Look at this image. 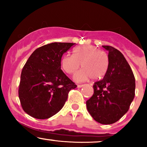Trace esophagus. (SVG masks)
Listing matches in <instances>:
<instances>
[{
	"instance_id": "obj_1",
	"label": "esophagus",
	"mask_w": 147,
	"mask_h": 147,
	"mask_svg": "<svg viewBox=\"0 0 147 147\" xmlns=\"http://www.w3.org/2000/svg\"><path fill=\"white\" fill-rule=\"evenodd\" d=\"M83 86H84V84H82V85H77V87L78 88H82Z\"/></svg>"
}]
</instances>
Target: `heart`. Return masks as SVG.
<instances>
[{"mask_svg": "<svg viewBox=\"0 0 147 147\" xmlns=\"http://www.w3.org/2000/svg\"><path fill=\"white\" fill-rule=\"evenodd\" d=\"M74 55L62 57L61 66L70 75L75 74L82 64L83 68L74 77L76 82H85L92 77L94 80L102 79L107 73L109 58L105 52L94 45H83L74 50Z\"/></svg>", "mask_w": 147, "mask_h": 147, "instance_id": "b5f03b06", "label": "heart"}]
</instances>
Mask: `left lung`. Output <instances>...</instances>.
I'll list each match as a JSON object with an SVG mask.
<instances>
[{
    "label": "left lung",
    "mask_w": 147,
    "mask_h": 147,
    "mask_svg": "<svg viewBox=\"0 0 147 147\" xmlns=\"http://www.w3.org/2000/svg\"><path fill=\"white\" fill-rule=\"evenodd\" d=\"M102 47L109 52V69L103 79L94 84V93L86 101V106L95 121L111 124L129 111L135 97L136 81L121 52L109 45Z\"/></svg>",
    "instance_id": "left-lung-1"
}]
</instances>
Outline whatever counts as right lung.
Wrapping results in <instances>:
<instances>
[{
  "mask_svg": "<svg viewBox=\"0 0 147 147\" xmlns=\"http://www.w3.org/2000/svg\"><path fill=\"white\" fill-rule=\"evenodd\" d=\"M75 43H49L30 55L21 72L18 97L23 111L36 119L59 111L77 85L61 69V57Z\"/></svg>",
  "mask_w": 147,
  "mask_h": 147,
  "instance_id": "1",
  "label": "right lung"
}]
</instances>
